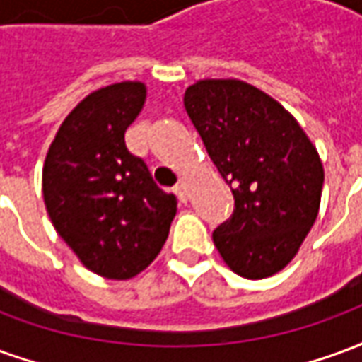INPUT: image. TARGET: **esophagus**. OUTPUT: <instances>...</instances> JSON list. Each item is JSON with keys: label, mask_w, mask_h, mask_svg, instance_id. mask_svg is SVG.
I'll use <instances>...</instances> for the list:
<instances>
[{"label": "esophagus", "mask_w": 362, "mask_h": 362, "mask_svg": "<svg viewBox=\"0 0 362 362\" xmlns=\"http://www.w3.org/2000/svg\"><path fill=\"white\" fill-rule=\"evenodd\" d=\"M174 194H176V197L180 199L182 204H186V202H188V188H186V184H184V182H178V184L174 186Z\"/></svg>", "instance_id": "1"}]
</instances>
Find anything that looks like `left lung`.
Instances as JSON below:
<instances>
[{
	"label": "left lung",
	"mask_w": 362,
	"mask_h": 362,
	"mask_svg": "<svg viewBox=\"0 0 362 362\" xmlns=\"http://www.w3.org/2000/svg\"><path fill=\"white\" fill-rule=\"evenodd\" d=\"M184 106L235 197L213 230L225 264L246 279L281 272L318 217V151L277 100L238 79L194 83Z\"/></svg>",
	"instance_id": "obj_1"
}]
</instances>
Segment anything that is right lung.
Instances as JSON below:
<instances>
[{"instance_id":"add662e5","label":"right lung","mask_w":362,"mask_h":362,"mask_svg":"<svg viewBox=\"0 0 362 362\" xmlns=\"http://www.w3.org/2000/svg\"><path fill=\"white\" fill-rule=\"evenodd\" d=\"M145 93L139 81L90 93L64 119L44 163L52 225L83 266L106 279H129L149 266L176 215V197L158 188L124 139Z\"/></svg>"}]
</instances>
